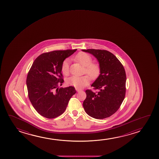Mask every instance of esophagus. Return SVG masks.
Here are the masks:
<instances>
[{"label": "esophagus", "instance_id": "esophagus-1", "mask_svg": "<svg viewBox=\"0 0 159 159\" xmlns=\"http://www.w3.org/2000/svg\"><path fill=\"white\" fill-rule=\"evenodd\" d=\"M75 89H76V91L78 92H79L81 91V89H78V88H75Z\"/></svg>", "mask_w": 159, "mask_h": 159}]
</instances>
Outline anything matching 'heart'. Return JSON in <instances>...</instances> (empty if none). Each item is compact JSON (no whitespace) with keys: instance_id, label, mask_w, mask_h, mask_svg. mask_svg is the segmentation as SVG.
<instances>
[{"instance_id":"obj_1","label":"heart","mask_w":159,"mask_h":159,"mask_svg":"<svg viewBox=\"0 0 159 159\" xmlns=\"http://www.w3.org/2000/svg\"><path fill=\"white\" fill-rule=\"evenodd\" d=\"M74 59L79 62L82 65L85 67V72L91 78H97L100 73V66L98 63H92V58L91 57L85 52H80L76 55ZM70 60L66 59L61 66V70L63 74H67L70 70ZM89 83V78L87 75L79 76L72 75L66 79V83L68 85L73 86L74 87H84Z\"/></svg>"}]
</instances>
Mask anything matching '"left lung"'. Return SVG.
Here are the masks:
<instances>
[{
  "instance_id": "left-lung-1",
  "label": "left lung",
  "mask_w": 159,
  "mask_h": 159,
  "mask_svg": "<svg viewBox=\"0 0 159 159\" xmlns=\"http://www.w3.org/2000/svg\"><path fill=\"white\" fill-rule=\"evenodd\" d=\"M97 59L100 73L91 86L99 90L93 92L87 89L83 107L87 115L96 119H104L115 113L120 108L125 95L126 74L123 66L109 51L83 49Z\"/></svg>"
}]
</instances>
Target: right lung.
<instances>
[{
  "label": "right lung",
  "mask_w": 159,
  "mask_h": 159,
  "mask_svg": "<svg viewBox=\"0 0 159 159\" xmlns=\"http://www.w3.org/2000/svg\"><path fill=\"white\" fill-rule=\"evenodd\" d=\"M76 50L43 53L35 59L29 71L26 78L29 98L37 112L44 117L54 118L62 115L76 93L73 86L58 87L64 81L62 63Z\"/></svg>",
  "instance_id": "right-lung-1"
}]
</instances>
